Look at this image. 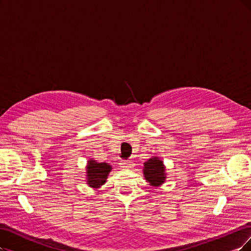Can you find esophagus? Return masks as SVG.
<instances>
[{"label": "esophagus", "mask_w": 251, "mask_h": 251, "mask_svg": "<svg viewBox=\"0 0 251 251\" xmlns=\"http://www.w3.org/2000/svg\"><path fill=\"white\" fill-rule=\"evenodd\" d=\"M121 165H122L123 168H132L134 165V162L132 160H123L121 162Z\"/></svg>", "instance_id": "esophagus-1"}]
</instances>
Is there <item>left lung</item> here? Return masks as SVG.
Masks as SVG:
<instances>
[{
	"mask_svg": "<svg viewBox=\"0 0 251 251\" xmlns=\"http://www.w3.org/2000/svg\"><path fill=\"white\" fill-rule=\"evenodd\" d=\"M144 165L145 178L148 182L151 183L152 186H158V185H161L164 182V166L161 160H159L157 157H154V158H151L145 162Z\"/></svg>",
	"mask_w": 251,
	"mask_h": 251,
	"instance_id": "obj_1",
	"label": "left lung"
}]
</instances>
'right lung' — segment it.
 <instances>
[{
  "label": "right lung",
  "instance_id": "obj_1",
  "mask_svg": "<svg viewBox=\"0 0 251 251\" xmlns=\"http://www.w3.org/2000/svg\"><path fill=\"white\" fill-rule=\"evenodd\" d=\"M111 170V166L105 162L98 163L95 160H90L87 166L88 184L91 187H99L105 183L107 175Z\"/></svg>",
  "mask_w": 251,
  "mask_h": 251
}]
</instances>
